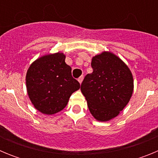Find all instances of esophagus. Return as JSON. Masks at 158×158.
<instances>
[{"mask_svg":"<svg viewBox=\"0 0 158 158\" xmlns=\"http://www.w3.org/2000/svg\"><path fill=\"white\" fill-rule=\"evenodd\" d=\"M83 79H84V77L83 76H81L80 77L78 78V81H79V83L81 84L82 81H83Z\"/></svg>","mask_w":158,"mask_h":158,"instance_id":"esophagus-1","label":"esophagus"}]
</instances>
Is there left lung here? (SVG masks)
Returning <instances> with one entry per match:
<instances>
[{"label": "left lung", "instance_id": "1", "mask_svg": "<svg viewBox=\"0 0 158 158\" xmlns=\"http://www.w3.org/2000/svg\"><path fill=\"white\" fill-rule=\"evenodd\" d=\"M93 71L81 86L90 113L96 120L109 121L120 113L134 90L132 73L123 61L110 51L92 58Z\"/></svg>", "mask_w": 158, "mask_h": 158}]
</instances>
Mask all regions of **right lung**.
Masks as SVG:
<instances>
[{
	"label": "right lung",
	"instance_id": "right-lung-1",
	"mask_svg": "<svg viewBox=\"0 0 158 158\" xmlns=\"http://www.w3.org/2000/svg\"><path fill=\"white\" fill-rule=\"evenodd\" d=\"M65 59L63 53L46 54L34 61L27 69V94L35 108L43 114L53 115L62 111L72 93L80 89Z\"/></svg>",
	"mask_w": 158,
	"mask_h": 158
}]
</instances>
